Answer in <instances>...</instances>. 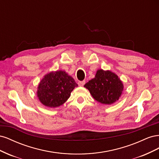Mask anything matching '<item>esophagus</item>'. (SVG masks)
<instances>
[{
  "instance_id": "obj_1",
  "label": "esophagus",
  "mask_w": 159,
  "mask_h": 159,
  "mask_svg": "<svg viewBox=\"0 0 159 159\" xmlns=\"http://www.w3.org/2000/svg\"><path fill=\"white\" fill-rule=\"evenodd\" d=\"M85 83V81H80V82H78V85H79V86H80V87H82V86H84V85Z\"/></svg>"
}]
</instances>
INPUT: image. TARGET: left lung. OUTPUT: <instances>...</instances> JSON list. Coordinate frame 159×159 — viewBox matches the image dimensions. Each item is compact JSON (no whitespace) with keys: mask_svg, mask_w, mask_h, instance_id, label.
<instances>
[{"mask_svg":"<svg viewBox=\"0 0 159 159\" xmlns=\"http://www.w3.org/2000/svg\"><path fill=\"white\" fill-rule=\"evenodd\" d=\"M84 87L97 102L105 105H111L118 101L124 88L122 81L116 74L102 69L96 71L95 78L86 83Z\"/></svg>","mask_w":159,"mask_h":159,"instance_id":"left-lung-1","label":"left lung"}]
</instances>
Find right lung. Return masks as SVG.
Returning a JSON list of instances; mask_svg holds the SVG:
<instances>
[{
	"instance_id": "add662e5",
	"label": "right lung",
	"mask_w": 159,
	"mask_h": 159,
	"mask_svg": "<svg viewBox=\"0 0 159 159\" xmlns=\"http://www.w3.org/2000/svg\"><path fill=\"white\" fill-rule=\"evenodd\" d=\"M78 85L74 78L65 71H50L40 81L36 93L42 104L54 108L63 105Z\"/></svg>"
}]
</instances>
